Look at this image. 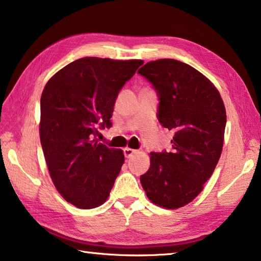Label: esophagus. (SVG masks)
Segmentation results:
<instances>
[{
    "label": "esophagus",
    "instance_id": "obj_1",
    "mask_svg": "<svg viewBox=\"0 0 261 261\" xmlns=\"http://www.w3.org/2000/svg\"><path fill=\"white\" fill-rule=\"evenodd\" d=\"M138 153V151H137V149H132V148H130V147H126V148H124V155H125V158H132V155H135V154H137Z\"/></svg>",
    "mask_w": 261,
    "mask_h": 261
}]
</instances>
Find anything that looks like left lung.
I'll use <instances>...</instances> for the list:
<instances>
[{"mask_svg": "<svg viewBox=\"0 0 261 261\" xmlns=\"http://www.w3.org/2000/svg\"><path fill=\"white\" fill-rule=\"evenodd\" d=\"M138 72L158 92L159 122L175 131L171 152L149 154L151 166L140 182L153 204L177 210L202 191L218 165L226 108L214 84L183 62L152 61Z\"/></svg>", "mask_w": 261, "mask_h": 261, "instance_id": "obj_1", "label": "left lung"}]
</instances>
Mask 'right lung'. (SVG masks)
<instances>
[{
  "label": "right lung",
  "instance_id": "right-lung-1",
  "mask_svg": "<svg viewBox=\"0 0 261 261\" xmlns=\"http://www.w3.org/2000/svg\"><path fill=\"white\" fill-rule=\"evenodd\" d=\"M141 60L83 57L57 71L40 100V141L57 191L82 210L108 199L124 163L122 149L95 139L110 126L115 100Z\"/></svg>",
  "mask_w": 261,
  "mask_h": 261
}]
</instances>
